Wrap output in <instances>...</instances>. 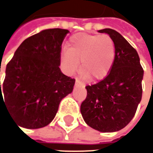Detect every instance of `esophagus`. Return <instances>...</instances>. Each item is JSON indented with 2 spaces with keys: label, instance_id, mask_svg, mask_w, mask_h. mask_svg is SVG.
I'll list each match as a JSON object with an SVG mask.
<instances>
[{
  "label": "esophagus",
  "instance_id": "obj_1",
  "mask_svg": "<svg viewBox=\"0 0 153 153\" xmlns=\"http://www.w3.org/2000/svg\"><path fill=\"white\" fill-rule=\"evenodd\" d=\"M75 85L76 86V87H81V86L83 85V83H82V82H80L78 79H76V83H75Z\"/></svg>",
  "mask_w": 153,
  "mask_h": 153
}]
</instances>
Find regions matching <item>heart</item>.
I'll return each instance as SVG.
<instances>
[{"label":"heart","instance_id":"heart-1","mask_svg":"<svg viewBox=\"0 0 153 153\" xmlns=\"http://www.w3.org/2000/svg\"><path fill=\"white\" fill-rule=\"evenodd\" d=\"M116 47L108 35L76 34L72 36L60 58L61 66L67 75H73L79 68L84 77L91 80L104 78L115 61Z\"/></svg>","mask_w":153,"mask_h":153}]
</instances>
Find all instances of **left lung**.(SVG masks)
I'll return each instance as SVG.
<instances>
[{
	"mask_svg": "<svg viewBox=\"0 0 153 153\" xmlns=\"http://www.w3.org/2000/svg\"><path fill=\"white\" fill-rule=\"evenodd\" d=\"M113 40L116 57L107 76L95 84L86 86L87 97L81 113L89 127L100 132H116L127 126L142 97L144 71L138 53L121 34L104 29Z\"/></svg>",
	"mask_w": 153,
	"mask_h": 153,
	"instance_id": "obj_1",
	"label": "left lung"
}]
</instances>
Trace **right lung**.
Here are the masks:
<instances>
[{"instance_id":"1","label":"right lung","mask_w":153,"mask_h":153,"mask_svg":"<svg viewBox=\"0 0 153 153\" xmlns=\"http://www.w3.org/2000/svg\"><path fill=\"white\" fill-rule=\"evenodd\" d=\"M68 33L55 28L30 36L7 65L1 87L0 82V109L5 105L18 127L48 125L62 99L73 90L75 79L59 69L61 45Z\"/></svg>"}]
</instances>
